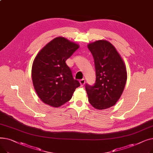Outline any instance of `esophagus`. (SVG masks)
<instances>
[{
    "instance_id": "1",
    "label": "esophagus",
    "mask_w": 153,
    "mask_h": 153,
    "mask_svg": "<svg viewBox=\"0 0 153 153\" xmlns=\"http://www.w3.org/2000/svg\"><path fill=\"white\" fill-rule=\"evenodd\" d=\"M80 84H81V86H83L84 84H85V80L84 79H81L80 80Z\"/></svg>"
}]
</instances>
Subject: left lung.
<instances>
[{
    "instance_id": "left-lung-1",
    "label": "left lung",
    "mask_w": 153,
    "mask_h": 153,
    "mask_svg": "<svg viewBox=\"0 0 153 153\" xmlns=\"http://www.w3.org/2000/svg\"><path fill=\"white\" fill-rule=\"evenodd\" d=\"M95 64V82L85 84L89 102L95 108L102 110L114 106L121 97L127 75L125 64L115 47L106 40L88 45Z\"/></svg>"
}]
</instances>
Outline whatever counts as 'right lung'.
Returning <instances> with one entry per match:
<instances>
[{
    "label": "right lung",
    "mask_w": 153,
    "mask_h": 153,
    "mask_svg": "<svg viewBox=\"0 0 153 153\" xmlns=\"http://www.w3.org/2000/svg\"><path fill=\"white\" fill-rule=\"evenodd\" d=\"M79 47L66 38L57 37L36 56L31 70L32 81L38 97L45 103L59 107L70 100L80 86L66 63Z\"/></svg>",
    "instance_id": "obj_1"
}]
</instances>
